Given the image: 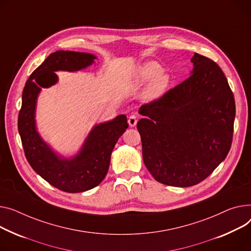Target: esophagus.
<instances>
[{"instance_id": "1", "label": "esophagus", "mask_w": 251, "mask_h": 251, "mask_svg": "<svg viewBox=\"0 0 251 251\" xmlns=\"http://www.w3.org/2000/svg\"><path fill=\"white\" fill-rule=\"evenodd\" d=\"M128 124H129L130 127H135L136 124H137V118H136V116L131 115V116L129 117V119H128Z\"/></svg>"}]
</instances>
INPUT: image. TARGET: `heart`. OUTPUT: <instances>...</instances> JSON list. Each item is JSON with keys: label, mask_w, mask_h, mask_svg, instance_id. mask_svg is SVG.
Here are the masks:
<instances>
[{"label": "heart", "mask_w": 251, "mask_h": 251, "mask_svg": "<svg viewBox=\"0 0 251 251\" xmlns=\"http://www.w3.org/2000/svg\"><path fill=\"white\" fill-rule=\"evenodd\" d=\"M146 83L148 85L142 93V100L144 102H154L168 91L171 77L156 61H147L140 64L130 76L129 88L135 91L145 86Z\"/></svg>", "instance_id": "1"}]
</instances>
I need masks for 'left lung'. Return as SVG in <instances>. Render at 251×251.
<instances>
[{
  "label": "left lung",
  "instance_id": "obj_1",
  "mask_svg": "<svg viewBox=\"0 0 251 251\" xmlns=\"http://www.w3.org/2000/svg\"><path fill=\"white\" fill-rule=\"evenodd\" d=\"M191 61L189 78L138 111L145 166L157 181L179 188L201 182L226 158L235 119L222 70L198 53Z\"/></svg>",
  "mask_w": 251,
  "mask_h": 251
}]
</instances>
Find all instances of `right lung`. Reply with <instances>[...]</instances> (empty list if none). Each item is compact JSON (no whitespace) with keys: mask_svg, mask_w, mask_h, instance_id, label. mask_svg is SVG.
Listing matches in <instances>:
<instances>
[{"mask_svg":"<svg viewBox=\"0 0 251 251\" xmlns=\"http://www.w3.org/2000/svg\"><path fill=\"white\" fill-rule=\"evenodd\" d=\"M98 57L92 53L58 50L50 54L27 79L22 94L18 130L26 158L34 172L50 185L66 193H82L105 178L113 149L128 127L127 117L95 124L76 153L63 155L40 135L36 123L37 100L42 89L58 81L55 72L88 69Z\"/></svg>","mask_w":251,"mask_h":251,"instance_id":"add662e5","label":"right lung"}]
</instances>
